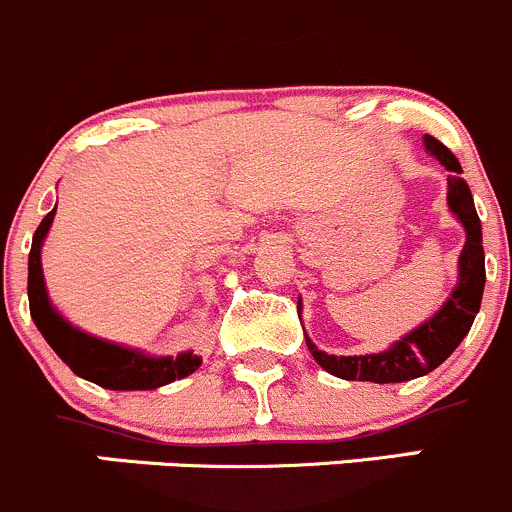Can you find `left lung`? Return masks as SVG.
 <instances>
[{
	"mask_svg": "<svg viewBox=\"0 0 512 512\" xmlns=\"http://www.w3.org/2000/svg\"><path fill=\"white\" fill-rule=\"evenodd\" d=\"M426 149L445 166V171H450L448 206L465 229V246L458 258V283L435 316L421 323L416 331L406 333L388 351L368 353V356H328L318 351L316 343L306 336V346L318 366L343 381L403 383L426 376L460 346L473 326L475 313L480 311L485 286V254L473 194L460 176L463 174L460 161L448 146L426 134ZM298 311H301V301H298Z\"/></svg>",
	"mask_w": 512,
	"mask_h": 512,
	"instance_id": "obj_1",
	"label": "left lung"
}]
</instances>
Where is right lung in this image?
<instances>
[{"label": "right lung", "mask_w": 512, "mask_h": 512, "mask_svg": "<svg viewBox=\"0 0 512 512\" xmlns=\"http://www.w3.org/2000/svg\"><path fill=\"white\" fill-rule=\"evenodd\" d=\"M57 206L42 219L34 231L32 251H29V313L44 341L54 348L59 358L84 381L96 383L109 391H154V388L174 383L179 378L191 376L201 366V358L194 353L181 356H146L134 348L116 346L79 331L72 323L64 321L49 303L47 286L42 273V244L49 234Z\"/></svg>", "instance_id": "1"}]
</instances>
